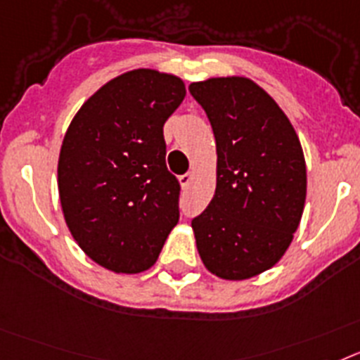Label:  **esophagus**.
<instances>
[{
  "mask_svg": "<svg viewBox=\"0 0 360 360\" xmlns=\"http://www.w3.org/2000/svg\"><path fill=\"white\" fill-rule=\"evenodd\" d=\"M192 179H193V174H192V172H186V174H183V176L179 177L181 186H183V188H186V186H188V184L192 183Z\"/></svg>",
  "mask_w": 360,
  "mask_h": 360,
  "instance_id": "esophagus-1",
  "label": "esophagus"
}]
</instances>
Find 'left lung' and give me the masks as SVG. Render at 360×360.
Segmentation results:
<instances>
[{
  "mask_svg": "<svg viewBox=\"0 0 360 360\" xmlns=\"http://www.w3.org/2000/svg\"><path fill=\"white\" fill-rule=\"evenodd\" d=\"M208 115L217 146V186L192 219L199 255L217 277L240 281L284 255L301 223L306 165L279 105L246 77L188 86Z\"/></svg>",
  "mask_w": 360,
  "mask_h": 360,
  "instance_id": "left-lung-1",
  "label": "left lung"
}]
</instances>
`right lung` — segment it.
Returning a JSON list of instances; mask_svg holds the SVG:
<instances>
[{"label": "right lung", "instance_id": "obj_1", "mask_svg": "<svg viewBox=\"0 0 360 360\" xmlns=\"http://www.w3.org/2000/svg\"><path fill=\"white\" fill-rule=\"evenodd\" d=\"M186 96L183 81L139 68L108 81L65 134L58 186L81 250L123 274L148 270L179 221L181 184L167 168L162 127Z\"/></svg>", "mask_w": 360, "mask_h": 360}]
</instances>
